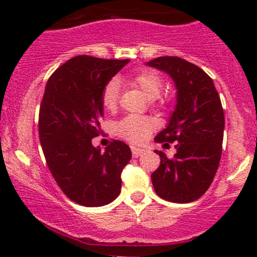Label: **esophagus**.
Returning a JSON list of instances; mask_svg holds the SVG:
<instances>
[{
  "label": "esophagus",
  "mask_w": 257,
  "mask_h": 257,
  "mask_svg": "<svg viewBox=\"0 0 257 257\" xmlns=\"http://www.w3.org/2000/svg\"><path fill=\"white\" fill-rule=\"evenodd\" d=\"M144 153V149H141V148H136V147H132V154H133L134 158H138L141 157L142 154Z\"/></svg>",
  "instance_id": "esophagus-1"
}]
</instances>
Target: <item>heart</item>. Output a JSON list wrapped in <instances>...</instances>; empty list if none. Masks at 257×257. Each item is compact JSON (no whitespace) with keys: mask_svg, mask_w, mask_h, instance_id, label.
Instances as JSON below:
<instances>
[{"mask_svg":"<svg viewBox=\"0 0 257 257\" xmlns=\"http://www.w3.org/2000/svg\"><path fill=\"white\" fill-rule=\"evenodd\" d=\"M132 84L138 87L149 100L157 99L163 88L162 78L153 71H142L131 78ZM119 93V82L112 79L105 84L102 92V104L107 110H113L116 107ZM154 129L152 119L141 115H128L114 125L116 136L131 143H143Z\"/></svg>","mask_w":257,"mask_h":257,"instance_id":"b5f03b06","label":"heart"}]
</instances>
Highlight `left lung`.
<instances>
[{
	"instance_id": "8db88e82",
	"label": "left lung",
	"mask_w": 257,
	"mask_h": 257,
	"mask_svg": "<svg viewBox=\"0 0 257 257\" xmlns=\"http://www.w3.org/2000/svg\"><path fill=\"white\" fill-rule=\"evenodd\" d=\"M145 64L167 73L177 89L174 112L155 137L157 143L177 142V154L169 159L154 150L160 165L152 174L153 186L164 200L191 203L208 190L219 168L225 126L220 97L208 74L185 59L159 57Z\"/></svg>"
}]
</instances>
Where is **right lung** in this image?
Segmentation results:
<instances>
[{"label":"right lung","instance_id":"right-lung-1","mask_svg":"<svg viewBox=\"0 0 257 257\" xmlns=\"http://www.w3.org/2000/svg\"><path fill=\"white\" fill-rule=\"evenodd\" d=\"M128 62L77 56L46 84L38 123L43 154L59 188L79 205H107L120 193L131 148L114 141L102 152L92 139L100 133L104 115L103 88Z\"/></svg>","mask_w":257,"mask_h":257}]
</instances>
